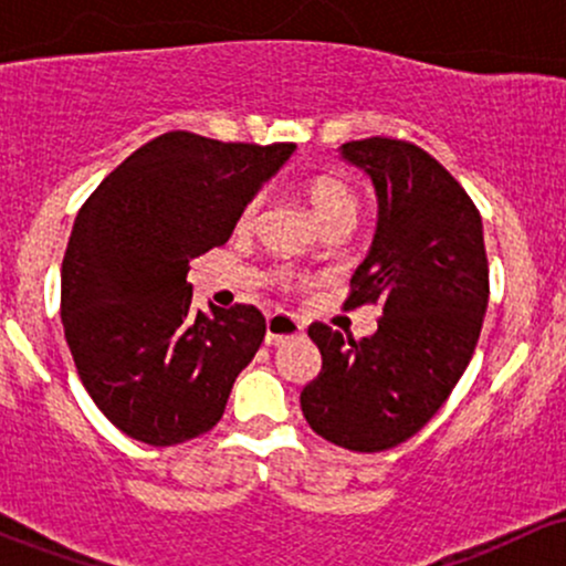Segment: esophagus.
Segmentation results:
<instances>
[{
  "instance_id": "obj_1",
  "label": "esophagus",
  "mask_w": 566,
  "mask_h": 566,
  "mask_svg": "<svg viewBox=\"0 0 566 566\" xmlns=\"http://www.w3.org/2000/svg\"><path fill=\"white\" fill-rule=\"evenodd\" d=\"M295 335H303V324L295 316L279 311V314H271L269 322H265V346H279V343Z\"/></svg>"
}]
</instances>
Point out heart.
Segmentation results:
<instances>
[{
  "label": "heart",
  "instance_id": "b5f03b06",
  "mask_svg": "<svg viewBox=\"0 0 566 566\" xmlns=\"http://www.w3.org/2000/svg\"><path fill=\"white\" fill-rule=\"evenodd\" d=\"M305 193H308L314 216L322 220L324 229H333V226L340 223L354 226L356 216H359V197H356V191L346 184V180L335 178V175H319V178L308 180ZM258 210H261V197H252L244 205L242 216H239V229H250V226L255 223ZM295 279L297 274L290 269H279L274 274V282L282 284V287H290Z\"/></svg>",
  "mask_w": 566,
  "mask_h": 566
}]
</instances>
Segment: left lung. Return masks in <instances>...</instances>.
Listing matches in <instances>:
<instances>
[{"label": "left lung", "mask_w": 566, "mask_h": 566, "mask_svg": "<svg viewBox=\"0 0 566 566\" xmlns=\"http://www.w3.org/2000/svg\"><path fill=\"white\" fill-rule=\"evenodd\" d=\"M378 193V229L343 308L380 303L378 333L343 340L314 322L322 373L301 394L308 426L350 452H382L423 428L469 367L486 301L482 216L463 186L415 143H343Z\"/></svg>", "instance_id": "8db88e82"}]
</instances>
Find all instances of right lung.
I'll use <instances>...</instances> for the list:
<instances>
[{
  "instance_id": "right-lung-1",
  "label": "right lung",
  "mask_w": 566,
  "mask_h": 566,
  "mask_svg": "<svg viewBox=\"0 0 566 566\" xmlns=\"http://www.w3.org/2000/svg\"><path fill=\"white\" fill-rule=\"evenodd\" d=\"M295 151L172 129L84 201L61 269L76 373L112 423L151 447L207 433L265 335L255 305H191L193 258L229 242L244 205Z\"/></svg>"
}]
</instances>
